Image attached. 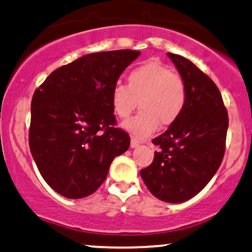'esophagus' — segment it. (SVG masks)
<instances>
[{"mask_svg": "<svg viewBox=\"0 0 252 252\" xmlns=\"http://www.w3.org/2000/svg\"><path fill=\"white\" fill-rule=\"evenodd\" d=\"M139 144H140V143H139V140H137V139L133 138V137L131 138V147H132V149H135V147H138Z\"/></svg>", "mask_w": 252, "mask_h": 252, "instance_id": "esophagus-1", "label": "esophagus"}]
</instances>
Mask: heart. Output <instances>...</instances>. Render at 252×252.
Returning <instances> with one entry per match:
<instances>
[{
  "label": "heart",
  "instance_id": "b5f03b06",
  "mask_svg": "<svg viewBox=\"0 0 252 252\" xmlns=\"http://www.w3.org/2000/svg\"><path fill=\"white\" fill-rule=\"evenodd\" d=\"M186 86L182 76L158 60L135 67L127 75V85L112 88L111 103L114 114L126 119L137 107V115L124 123V128L138 138H145L158 128L173 124L184 111Z\"/></svg>",
  "mask_w": 252,
  "mask_h": 252
}]
</instances>
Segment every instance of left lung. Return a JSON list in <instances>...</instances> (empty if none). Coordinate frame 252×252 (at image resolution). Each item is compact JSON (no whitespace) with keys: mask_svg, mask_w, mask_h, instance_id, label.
Instances as JSON below:
<instances>
[{"mask_svg":"<svg viewBox=\"0 0 252 252\" xmlns=\"http://www.w3.org/2000/svg\"><path fill=\"white\" fill-rule=\"evenodd\" d=\"M186 86L180 117L152 143L159 147L140 171L151 193L166 203H183L205 188L225 152L229 118L216 84L190 60L167 53Z\"/></svg>","mask_w":252,"mask_h":252,"instance_id":"left-lung-1","label":"left lung"}]
</instances>
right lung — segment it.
<instances>
[{
	"label": "right lung",
	"mask_w": 252,
	"mask_h": 252,
	"mask_svg": "<svg viewBox=\"0 0 252 252\" xmlns=\"http://www.w3.org/2000/svg\"><path fill=\"white\" fill-rule=\"evenodd\" d=\"M140 52L81 56L55 69L35 91L29 147L42 178L61 196L79 199L102 184L111 162L129 147L115 128L112 88Z\"/></svg>",
	"instance_id": "right-lung-1"
}]
</instances>
